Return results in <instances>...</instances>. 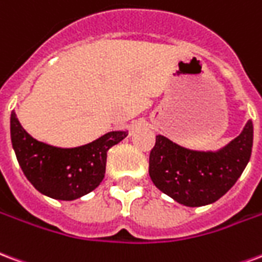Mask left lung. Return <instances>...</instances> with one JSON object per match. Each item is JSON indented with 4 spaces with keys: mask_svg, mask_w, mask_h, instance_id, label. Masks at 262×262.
Masks as SVG:
<instances>
[{
    "mask_svg": "<svg viewBox=\"0 0 262 262\" xmlns=\"http://www.w3.org/2000/svg\"><path fill=\"white\" fill-rule=\"evenodd\" d=\"M253 148V123L222 149L192 150L163 135H156L149 155V176L166 195L186 207L217 201L234 186L249 163Z\"/></svg>",
    "mask_w": 262,
    "mask_h": 262,
    "instance_id": "8db88e82",
    "label": "left lung"
}]
</instances>
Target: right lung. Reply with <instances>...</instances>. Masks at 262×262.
<instances>
[{"label":"right lung","mask_w":262,"mask_h":262,"mask_svg":"<svg viewBox=\"0 0 262 262\" xmlns=\"http://www.w3.org/2000/svg\"><path fill=\"white\" fill-rule=\"evenodd\" d=\"M128 135L112 131L76 148H57L26 133L11 113V141L26 179L41 194L72 201L93 191L104 177L107 150Z\"/></svg>","instance_id":"right-lung-1"}]
</instances>
